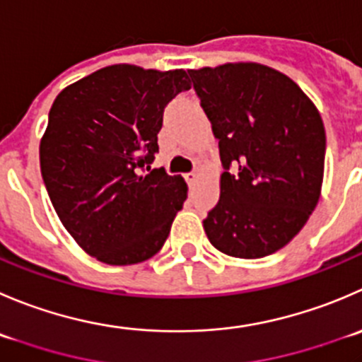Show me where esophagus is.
Segmentation results:
<instances>
[{
  "label": "esophagus",
  "mask_w": 362,
  "mask_h": 362,
  "mask_svg": "<svg viewBox=\"0 0 362 362\" xmlns=\"http://www.w3.org/2000/svg\"><path fill=\"white\" fill-rule=\"evenodd\" d=\"M185 178H187V182H189V184H196V182H198L199 180V173H198V171H192V173H187V175H185Z\"/></svg>",
  "instance_id": "obj_1"
}]
</instances>
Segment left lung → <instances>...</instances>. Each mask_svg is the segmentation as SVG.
Here are the masks:
<instances>
[{"instance_id": "1", "label": "left lung", "mask_w": 362, "mask_h": 362, "mask_svg": "<svg viewBox=\"0 0 362 362\" xmlns=\"http://www.w3.org/2000/svg\"><path fill=\"white\" fill-rule=\"evenodd\" d=\"M219 139V203L203 221L210 244L255 259L285 247L320 198L325 129L317 106L288 76L240 62L187 70ZM237 163L239 173L227 171Z\"/></svg>"}]
</instances>
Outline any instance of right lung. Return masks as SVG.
Returning a JSON list of instances; mask_svg holds the SVG:
<instances>
[{
  "instance_id": "add662e5",
  "label": "right lung",
  "mask_w": 362,
  "mask_h": 362,
  "mask_svg": "<svg viewBox=\"0 0 362 362\" xmlns=\"http://www.w3.org/2000/svg\"><path fill=\"white\" fill-rule=\"evenodd\" d=\"M191 88L182 69L104 66L58 93L40 141L52 206L83 251L107 265L152 258L187 198L180 175H143L159 152L166 104Z\"/></svg>"
}]
</instances>
